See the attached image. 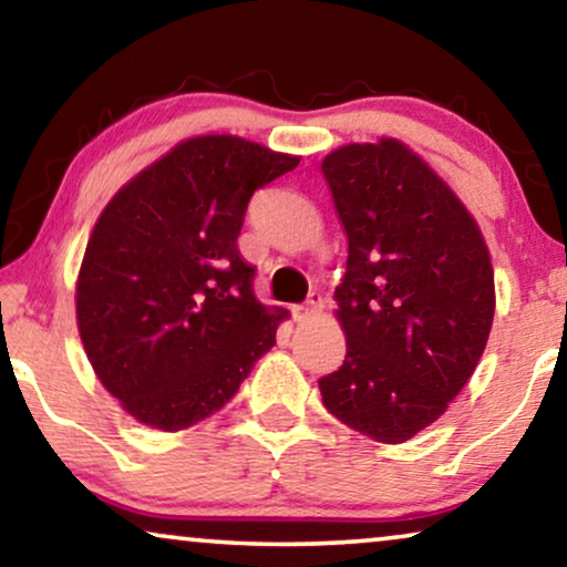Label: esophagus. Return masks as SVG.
I'll return each instance as SVG.
<instances>
[{
    "mask_svg": "<svg viewBox=\"0 0 567 567\" xmlns=\"http://www.w3.org/2000/svg\"><path fill=\"white\" fill-rule=\"evenodd\" d=\"M322 305H324L322 293H320V291H312V293H309V299L305 301V305L291 307V317H293V320H297V322H305L307 317H312V315L320 312Z\"/></svg>",
    "mask_w": 567,
    "mask_h": 567,
    "instance_id": "esophagus-1",
    "label": "esophagus"
}]
</instances>
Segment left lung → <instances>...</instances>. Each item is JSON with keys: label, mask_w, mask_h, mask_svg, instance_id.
I'll list each match as a JSON object with an SVG mask.
<instances>
[{"label": "left lung", "mask_w": 567, "mask_h": 567, "mask_svg": "<svg viewBox=\"0 0 567 567\" xmlns=\"http://www.w3.org/2000/svg\"><path fill=\"white\" fill-rule=\"evenodd\" d=\"M348 235L336 289L346 361L320 379L348 429L402 444L441 417L491 336L485 239L462 200L405 144H348L322 159Z\"/></svg>", "instance_id": "8db88e82"}]
</instances>
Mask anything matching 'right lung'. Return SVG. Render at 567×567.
<instances>
[{"mask_svg":"<svg viewBox=\"0 0 567 567\" xmlns=\"http://www.w3.org/2000/svg\"><path fill=\"white\" fill-rule=\"evenodd\" d=\"M297 165L239 136L188 138L100 214L76 324L97 379L136 421L190 429L276 346L286 312L255 297L237 237L252 193Z\"/></svg>","mask_w":567,"mask_h":567,"instance_id":"obj_1","label":"right lung"}]
</instances>
